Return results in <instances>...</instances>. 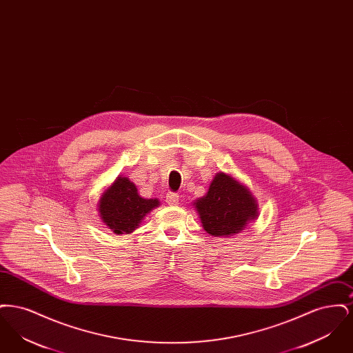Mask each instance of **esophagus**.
Masks as SVG:
<instances>
[{
    "instance_id": "1",
    "label": "esophagus",
    "mask_w": 353,
    "mask_h": 353,
    "mask_svg": "<svg viewBox=\"0 0 353 353\" xmlns=\"http://www.w3.org/2000/svg\"><path fill=\"white\" fill-rule=\"evenodd\" d=\"M179 201H180V196L177 193L169 192L168 194H167V203L168 205H177Z\"/></svg>"
}]
</instances>
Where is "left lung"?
<instances>
[{"mask_svg": "<svg viewBox=\"0 0 353 353\" xmlns=\"http://www.w3.org/2000/svg\"><path fill=\"white\" fill-rule=\"evenodd\" d=\"M202 228L213 236H233L259 217V206L246 185L219 172L205 196L193 202Z\"/></svg>", "mask_w": 353, "mask_h": 353, "instance_id": "8db88e82", "label": "left lung"}]
</instances>
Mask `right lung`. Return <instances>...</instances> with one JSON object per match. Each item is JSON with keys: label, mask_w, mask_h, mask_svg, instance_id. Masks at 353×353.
<instances>
[{"label": "right lung", "mask_w": 353, "mask_h": 353, "mask_svg": "<svg viewBox=\"0 0 353 353\" xmlns=\"http://www.w3.org/2000/svg\"><path fill=\"white\" fill-rule=\"evenodd\" d=\"M157 199H143L136 185L124 176H118L99 197L98 213L101 222L115 234H130L154 208Z\"/></svg>", "instance_id": "obj_1"}]
</instances>
